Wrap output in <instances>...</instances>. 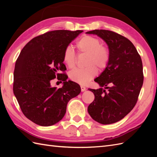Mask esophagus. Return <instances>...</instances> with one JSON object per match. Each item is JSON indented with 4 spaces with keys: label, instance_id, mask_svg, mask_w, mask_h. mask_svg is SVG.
<instances>
[{
    "label": "esophagus",
    "instance_id": "34e87169",
    "mask_svg": "<svg viewBox=\"0 0 157 157\" xmlns=\"http://www.w3.org/2000/svg\"><path fill=\"white\" fill-rule=\"evenodd\" d=\"M81 90L82 92H84L86 90V88L84 86H81Z\"/></svg>",
    "mask_w": 157,
    "mask_h": 157
}]
</instances>
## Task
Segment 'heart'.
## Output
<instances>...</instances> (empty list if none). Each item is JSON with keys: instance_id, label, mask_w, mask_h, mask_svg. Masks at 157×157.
<instances>
[{"instance_id": "heart-1", "label": "heart", "mask_w": 157, "mask_h": 157, "mask_svg": "<svg viewBox=\"0 0 157 157\" xmlns=\"http://www.w3.org/2000/svg\"><path fill=\"white\" fill-rule=\"evenodd\" d=\"M76 48L81 54L87 55L84 69H76L69 73V78L79 84H86L97 74V68L102 70L107 67L110 54L108 48L101 44L97 38L90 35L82 36L76 42ZM63 60L69 68L75 65V54L72 48L67 47L63 55Z\"/></svg>"}]
</instances>
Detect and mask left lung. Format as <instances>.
I'll list each match as a JSON object with an SVG mask.
<instances>
[{"label": "left lung", "mask_w": 157, "mask_h": 157, "mask_svg": "<svg viewBox=\"0 0 157 157\" xmlns=\"http://www.w3.org/2000/svg\"><path fill=\"white\" fill-rule=\"evenodd\" d=\"M86 34L102 38L110 54L107 67L94 79L101 88H89L95 98L88 111L94 121L111 124L125 117L137 102L144 81L142 59L134 45L124 36L105 29Z\"/></svg>", "instance_id": "left-lung-1"}]
</instances>
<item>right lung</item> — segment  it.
<instances>
[{
    "label": "right lung",
    "mask_w": 157,
    "mask_h": 157,
    "mask_svg": "<svg viewBox=\"0 0 157 157\" xmlns=\"http://www.w3.org/2000/svg\"><path fill=\"white\" fill-rule=\"evenodd\" d=\"M82 30H55L31 40L17 59L13 93L24 115L41 126L55 125L63 118L68 102L81 92L80 86L64 71L65 49ZM58 77L61 89L52 87L50 81Z\"/></svg>",
    "instance_id": "1"
}]
</instances>
